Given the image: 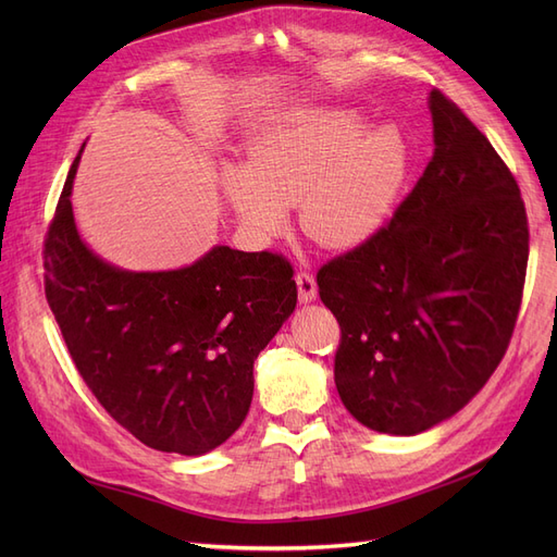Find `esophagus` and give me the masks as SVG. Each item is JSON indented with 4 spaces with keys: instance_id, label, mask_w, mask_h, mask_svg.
<instances>
[{
    "instance_id": "34e87169",
    "label": "esophagus",
    "mask_w": 557,
    "mask_h": 557,
    "mask_svg": "<svg viewBox=\"0 0 557 557\" xmlns=\"http://www.w3.org/2000/svg\"><path fill=\"white\" fill-rule=\"evenodd\" d=\"M295 281H297V293H299V301H305V305H307V301L315 299L318 285H315V278H313V274H309V272H297Z\"/></svg>"
}]
</instances>
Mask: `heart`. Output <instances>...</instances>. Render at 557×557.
Listing matches in <instances>:
<instances>
[{"label":"heart","instance_id":"obj_1","mask_svg":"<svg viewBox=\"0 0 557 557\" xmlns=\"http://www.w3.org/2000/svg\"><path fill=\"white\" fill-rule=\"evenodd\" d=\"M411 172L397 125L372 127L352 109L301 107L274 117L248 146V164H227L223 190L242 225L272 237L299 201V225L315 244L348 250L372 239Z\"/></svg>","mask_w":557,"mask_h":557}]
</instances>
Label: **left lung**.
I'll use <instances>...</instances> for the list:
<instances>
[{"mask_svg": "<svg viewBox=\"0 0 557 557\" xmlns=\"http://www.w3.org/2000/svg\"><path fill=\"white\" fill-rule=\"evenodd\" d=\"M434 156L372 239L318 269L342 327L334 383L369 430L418 434L458 413L509 348L528 272L520 188L485 134L430 92Z\"/></svg>", "mask_w": 557, "mask_h": 557, "instance_id": "8db88e82", "label": "left lung"}]
</instances>
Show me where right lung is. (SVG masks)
I'll list each match as a JSON object with an SVG mask.
<instances>
[{"label": "right lung", "mask_w": 557, "mask_h": 557, "mask_svg": "<svg viewBox=\"0 0 557 557\" xmlns=\"http://www.w3.org/2000/svg\"><path fill=\"white\" fill-rule=\"evenodd\" d=\"M64 181L44 239V285L90 393L156 450L201 455L239 430L252 362L295 311L293 264L278 252L215 246L174 272H123L81 242Z\"/></svg>", "instance_id": "add662e5"}]
</instances>
